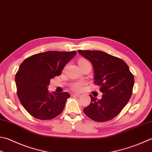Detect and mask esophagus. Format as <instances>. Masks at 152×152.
Here are the masks:
<instances>
[{
    "label": "esophagus",
    "instance_id": "esophagus-1",
    "mask_svg": "<svg viewBox=\"0 0 152 152\" xmlns=\"http://www.w3.org/2000/svg\"><path fill=\"white\" fill-rule=\"evenodd\" d=\"M71 96H77V97H79V96H81V94H77V93H73V94H71Z\"/></svg>",
    "mask_w": 152,
    "mask_h": 152
}]
</instances>
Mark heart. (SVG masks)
<instances>
[{"mask_svg":"<svg viewBox=\"0 0 152 152\" xmlns=\"http://www.w3.org/2000/svg\"><path fill=\"white\" fill-rule=\"evenodd\" d=\"M86 61H87V60H85V59H81L79 61V63L86 62ZM84 85H85L84 82L77 81V82L72 83H71L70 85V87L71 89L74 91H76V92H81V91H82L83 89Z\"/></svg>","mask_w":152,"mask_h":152,"instance_id":"obj_1","label":"heart"}]
</instances>
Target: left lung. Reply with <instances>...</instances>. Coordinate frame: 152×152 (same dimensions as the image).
Returning <instances> with one entry per match:
<instances>
[{"label":"left lung","mask_w":152,"mask_h":152,"mask_svg":"<svg viewBox=\"0 0 152 152\" xmlns=\"http://www.w3.org/2000/svg\"><path fill=\"white\" fill-rule=\"evenodd\" d=\"M78 52L92 63L94 83L103 93L100 100L90 94L91 104L84 108V113L96 122L110 121L129 101L134 84L133 74L122 59L110 54L97 50Z\"/></svg>","instance_id":"1"}]
</instances>
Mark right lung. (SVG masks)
I'll use <instances>...</instances> for the list:
<instances>
[{"mask_svg":"<svg viewBox=\"0 0 152 152\" xmlns=\"http://www.w3.org/2000/svg\"><path fill=\"white\" fill-rule=\"evenodd\" d=\"M76 51H49L26 59L16 73L17 95L28 113L39 120H51L61 114L70 94L48 92L50 79L59 76Z\"/></svg>","mask_w":152,"mask_h":152,"instance_id":"right-lung-1","label":"right lung"}]
</instances>
